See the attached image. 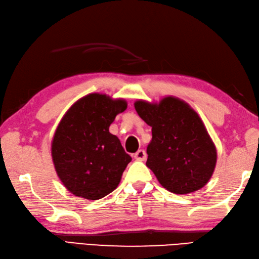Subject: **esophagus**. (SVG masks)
Here are the masks:
<instances>
[{"instance_id": "34e87169", "label": "esophagus", "mask_w": 259, "mask_h": 259, "mask_svg": "<svg viewBox=\"0 0 259 259\" xmlns=\"http://www.w3.org/2000/svg\"><path fill=\"white\" fill-rule=\"evenodd\" d=\"M134 159L137 161H144L146 159V152L144 150H139L134 154Z\"/></svg>"}]
</instances>
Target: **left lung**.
I'll list each match as a JSON object with an SVG mask.
<instances>
[{
  "mask_svg": "<svg viewBox=\"0 0 259 259\" xmlns=\"http://www.w3.org/2000/svg\"><path fill=\"white\" fill-rule=\"evenodd\" d=\"M140 117L152 127L146 166L170 192L186 194L204 187L212 176L217 151L199 115L183 100L159 104L137 100Z\"/></svg>",
  "mask_w": 259,
  "mask_h": 259,
  "instance_id": "obj_1",
  "label": "left lung"
}]
</instances>
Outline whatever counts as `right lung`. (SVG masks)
<instances>
[{"mask_svg": "<svg viewBox=\"0 0 259 259\" xmlns=\"http://www.w3.org/2000/svg\"><path fill=\"white\" fill-rule=\"evenodd\" d=\"M125 100L89 94L76 102L58 125L51 154L58 177L72 194L102 199L117 188L132 161L117 136L109 133Z\"/></svg>", "mask_w": 259, "mask_h": 259, "instance_id": "1", "label": "right lung"}]
</instances>
